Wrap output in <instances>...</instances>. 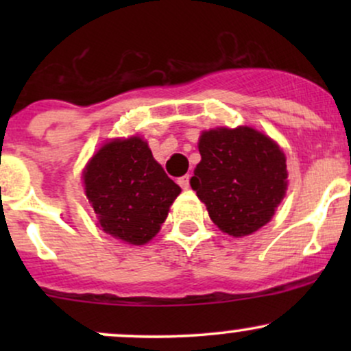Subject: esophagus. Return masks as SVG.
Masks as SVG:
<instances>
[{
	"label": "esophagus",
	"instance_id": "esophagus-1",
	"mask_svg": "<svg viewBox=\"0 0 351 351\" xmlns=\"http://www.w3.org/2000/svg\"><path fill=\"white\" fill-rule=\"evenodd\" d=\"M178 184L183 189H188L189 188V175H184V176H181V178H178Z\"/></svg>",
	"mask_w": 351,
	"mask_h": 351
}]
</instances>
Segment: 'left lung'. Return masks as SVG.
Wrapping results in <instances>:
<instances>
[{
	"label": "left lung",
	"instance_id": "1",
	"mask_svg": "<svg viewBox=\"0 0 351 351\" xmlns=\"http://www.w3.org/2000/svg\"><path fill=\"white\" fill-rule=\"evenodd\" d=\"M198 147L201 162L189 184L213 223L236 237L269 223L287 188L280 148L249 127L203 132Z\"/></svg>",
	"mask_w": 351,
	"mask_h": 351
}]
</instances>
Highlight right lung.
<instances>
[{"mask_svg":"<svg viewBox=\"0 0 351 351\" xmlns=\"http://www.w3.org/2000/svg\"><path fill=\"white\" fill-rule=\"evenodd\" d=\"M84 183L100 228L135 245L160 231L181 193L138 136L104 145L87 165Z\"/></svg>","mask_w":351,"mask_h":351,"instance_id":"add662e5","label":"right lung"}]
</instances>
